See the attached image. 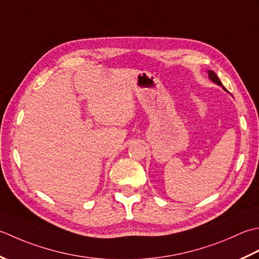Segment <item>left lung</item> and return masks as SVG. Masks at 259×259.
<instances>
[{
  "label": "left lung",
  "mask_w": 259,
  "mask_h": 259,
  "mask_svg": "<svg viewBox=\"0 0 259 259\" xmlns=\"http://www.w3.org/2000/svg\"><path fill=\"white\" fill-rule=\"evenodd\" d=\"M208 73H209V78L211 79V80H212L213 82H215L217 83V85H219V86H223V83H221V81H220V79L218 78V76L215 75V73L213 72V71H211V70H209L208 71ZM224 89H226L225 87H224Z\"/></svg>",
  "instance_id": "1"
}]
</instances>
